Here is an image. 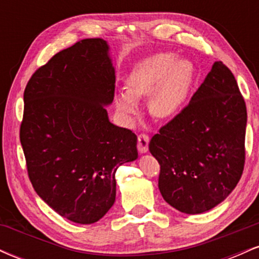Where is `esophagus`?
<instances>
[{"label": "esophagus", "mask_w": 259, "mask_h": 259, "mask_svg": "<svg viewBox=\"0 0 259 259\" xmlns=\"http://www.w3.org/2000/svg\"><path fill=\"white\" fill-rule=\"evenodd\" d=\"M148 142H150V138L147 134H140L138 136V150L141 153H145L148 151Z\"/></svg>", "instance_id": "34e87169"}]
</instances>
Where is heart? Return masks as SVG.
Wrapping results in <instances>:
<instances>
[{
    "mask_svg": "<svg viewBox=\"0 0 259 259\" xmlns=\"http://www.w3.org/2000/svg\"><path fill=\"white\" fill-rule=\"evenodd\" d=\"M194 79V65L187 59H177L163 52L144 59L126 79L127 92L114 96L118 112L132 120L139 112L138 101L151 94L150 113L157 119L174 117L185 103Z\"/></svg>",
    "mask_w": 259,
    "mask_h": 259,
    "instance_id": "b5f03b06",
    "label": "heart"
}]
</instances>
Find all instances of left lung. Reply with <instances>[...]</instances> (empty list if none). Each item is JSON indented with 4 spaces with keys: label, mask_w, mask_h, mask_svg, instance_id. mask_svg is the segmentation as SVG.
<instances>
[{
    "label": "left lung",
    "mask_w": 259,
    "mask_h": 259,
    "mask_svg": "<svg viewBox=\"0 0 259 259\" xmlns=\"http://www.w3.org/2000/svg\"><path fill=\"white\" fill-rule=\"evenodd\" d=\"M246 123L236 79L223 62H215L189 105L150 141L165 202L198 214L224 201L241 179Z\"/></svg>",
    "instance_id": "left-lung-1"
}]
</instances>
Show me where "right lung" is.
I'll return each mask as SVG.
<instances>
[{"instance_id": "1", "label": "right lung", "mask_w": 259, "mask_h": 259, "mask_svg": "<svg viewBox=\"0 0 259 259\" xmlns=\"http://www.w3.org/2000/svg\"><path fill=\"white\" fill-rule=\"evenodd\" d=\"M115 72L102 38L56 53L24 90L20 144L32 187L59 215L100 221L115 201V171L138 158V138L108 120Z\"/></svg>"}]
</instances>
